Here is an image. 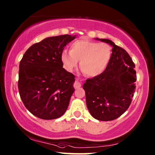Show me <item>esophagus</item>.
Returning <instances> with one entry per match:
<instances>
[{
    "instance_id": "obj_1",
    "label": "esophagus",
    "mask_w": 155,
    "mask_h": 155,
    "mask_svg": "<svg viewBox=\"0 0 155 155\" xmlns=\"http://www.w3.org/2000/svg\"><path fill=\"white\" fill-rule=\"evenodd\" d=\"M73 86H74V89H78V88H79V87H81V84L79 81H78L77 78V80L75 81V82L74 83V85H73Z\"/></svg>"
}]
</instances>
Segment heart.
<instances>
[{"mask_svg": "<svg viewBox=\"0 0 155 155\" xmlns=\"http://www.w3.org/2000/svg\"><path fill=\"white\" fill-rule=\"evenodd\" d=\"M111 56L112 48L108 44L78 39L70 45V51L61 52V60L68 72H72L80 61L82 71L88 77H95L105 71Z\"/></svg>", "mask_w": 155, "mask_h": 155, "instance_id": "1", "label": "heart"}]
</instances>
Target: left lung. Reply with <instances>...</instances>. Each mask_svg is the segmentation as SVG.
Instances as JSON below:
<instances>
[{"label": "left lung", "instance_id": "left-lung-1", "mask_svg": "<svg viewBox=\"0 0 155 155\" xmlns=\"http://www.w3.org/2000/svg\"><path fill=\"white\" fill-rule=\"evenodd\" d=\"M112 47L110 61L102 74L83 84L86 103L95 119L108 121L117 119L131 104L136 91L135 64L126 51L109 39L95 38Z\"/></svg>", "mask_w": 155, "mask_h": 155}]
</instances>
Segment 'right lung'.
<instances>
[{"instance_id":"right-lung-1","label":"right lung","mask_w":155,"mask_h":155,"mask_svg":"<svg viewBox=\"0 0 155 155\" xmlns=\"http://www.w3.org/2000/svg\"><path fill=\"white\" fill-rule=\"evenodd\" d=\"M76 36H51L32 45L19 63L18 89L24 106L45 120L65 113L74 88V75L63 68L61 53Z\"/></svg>"}]
</instances>
